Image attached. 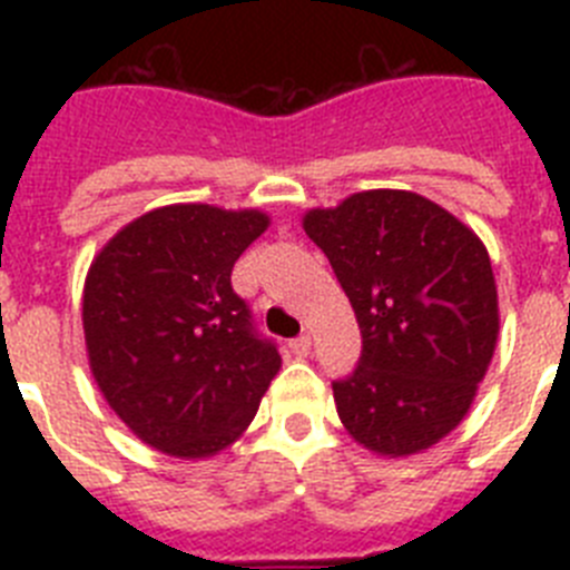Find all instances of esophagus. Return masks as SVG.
<instances>
[{"instance_id":"esophagus-1","label":"esophagus","mask_w":570,"mask_h":570,"mask_svg":"<svg viewBox=\"0 0 570 570\" xmlns=\"http://www.w3.org/2000/svg\"><path fill=\"white\" fill-rule=\"evenodd\" d=\"M288 347H291V354L305 360V356L311 354V336H296V340L288 342Z\"/></svg>"}]
</instances>
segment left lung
<instances>
[{"label":"left lung","mask_w":570,"mask_h":570,"mask_svg":"<svg viewBox=\"0 0 570 570\" xmlns=\"http://www.w3.org/2000/svg\"><path fill=\"white\" fill-rule=\"evenodd\" d=\"M302 228L328 256L362 331V356L334 382L362 448L414 456L465 420L500 336L491 256L465 223L414 190H362L311 208Z\"/></svg>","instance_id":"8db88e82"}]
</instances>
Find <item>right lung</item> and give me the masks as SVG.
<instances>
[{"label":"right lung","instance_id":"right-lung-1","mask_svg":"<svg viewBox=\"0 0 570 570\" xmlns=\"http://www.w3.org/2000/svg\"><path fill=\"white\" fill-rule=\"evenodd\" d=\"M256 208L165 205L102 245L82 294L90 374L145 445L205 460L234 445L282 367L230 288L242 250L268 230Z\"/></svg>","mask_w":570,"mask_h":570}]
</instances>
